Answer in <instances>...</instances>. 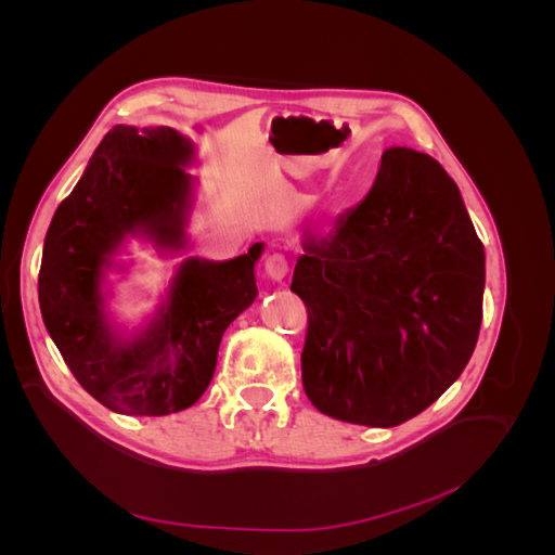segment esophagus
<instances>
[{"instance_id": "obj_1", "label": "esophagus", "mask_w": 555, "mask_h": 555, "mask_svg": "<svg viewBox=\"0 0 555 555\" xmlns=\"http://www.w3.org/2000/svg\"><path fill=\"white\" fill-rule=\"evenodd\" d=\"M263 273L268 280L273 282H282L289 273V261L280 251H273V255H268L263 261Z\"/></svg>"}]
</instances>
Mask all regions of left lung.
<instances>
[{"instance_id": "obj_1", "label": "left lung", "mask_w": 555, "mask_h": 555, "mask_svg": "<svg viewBox=\"0 0 555 555\" xmlns=\"http://www.w3.org/2000/svg\"><path fill=\"white\" fill-rule=\"evenodd\" d=\"M483 280V245L456 182L430 155L384 150L371 192L328 238L306 236L294 268L312 405L373 428L422 414L473 357Z\"/></svg>"}]
</instances>
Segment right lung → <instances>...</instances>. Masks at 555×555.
I'll return each mask as SVG.
<instances>
[{
  "label": "right lung",
  "instance_id": "1",
  "mask_svg": "<svg viewBox=\"0 0 555 555\" xmlns=\"http://www.w3.org/2000/svg\"><path fill=\"white\" fill-rule=\"evenodd\" d=\"M194 145L171 127L117 125L99 143L43 243L39 306L64 363L104 408L133 416L188 410L204 396L227 326L257 298V243L231 261L188 259L159 314L120 340L104 317L102 280L127 236L184 247Z\"/></svg>",
  "mask_w": 555,
  "mask_h": 555
}]
</instances>
